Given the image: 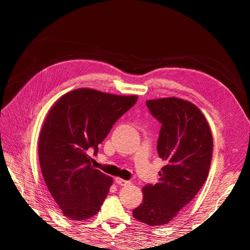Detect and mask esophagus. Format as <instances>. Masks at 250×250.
<instances>
[{"label":"esophagus","mask_w":250,"mask_h":250,"mask_svg":"<svg viewBox=\"0 0 250 250\" xmlns=\"http://www.w3.org/2000/svg\"><path fill=\"white\" fill-rule=\"evenodd\" d=\"M115 180H116V183H117L119 186H122V187H127V186L130 185V181L124 180V179L119 178V177H117Z\"/></svg>","instance_id":"34e87169"}]
</instances>
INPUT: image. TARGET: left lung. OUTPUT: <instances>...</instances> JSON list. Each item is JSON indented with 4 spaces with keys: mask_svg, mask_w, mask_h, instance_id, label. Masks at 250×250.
Listing matches in <instances>:
<instances>
[{
    "mask_svg": "<svg viewBox=\"0 0 250 250\" xmlns=\"http://www.w3.org/2000/svg\"><path fill=\"white\" fill-rule=\"evenodd\" d=\"M162 124L157 153L165 162L155 185L143 188V202L132 210L150 226L169 223L199 192L208 175L213 138L208 121L193 103L178 98L146 101Z\"/></svg>",
    "mask_w": 250,
    "mask_h": 250,
    "instance_id": "8db88e82",
    "label": "left lung"
}]
</instances>
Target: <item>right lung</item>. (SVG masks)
Returning a JSON list of instances; mask_svg holds the SVG:
<instances>
[{
    "label": "right lung",
    "instance_id": "obj_1",
    "mask_svg": "<svg viewBox=\"0 0 250 250\" xmlns=\"http://www.w3.org/2000/svg\"><path fill=\"white\" fill-rule=\"evenodd\" d=\"M137 100L78 88L50 109L40 134L41 169L53 199L71 220H85L100 210L112 178L94 169L87 150L97 154L98 145Z\"/></svg>",
    "mask_w": 250,
    "mask_h": 250
}]
</instances>
